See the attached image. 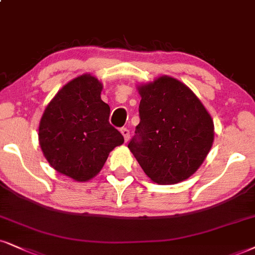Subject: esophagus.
I'll return each mask as SVG.
<instances>
[{"label":"esophagus","instance_id":"esophagus-1","mask_svg":"<svg viewBox=\"0 0 255 255\" xmlns=\"http://www.w3.org/2000/svg\"><path fill=\"white\" fill-rule=\"evenodd\" d=\"M121 132H122L123 136H124L125 142H128V138H130V130H128V128H123L122 130H121Z\"/></svg>","mask_w":255,"mask_h":255}]
</instances>
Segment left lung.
<instances>
[{
    "label": "left lung",
    "mask_w": 255,
    "mask_h": 255,
    "mask_svg": "<svg viewBox=\"0 0 255 255\" xmlns=\"http://www.w3.org/2000/svg\"><path fill=\"white\" fill-rule=\"evenodd\" d=\"M139 124L128 144L155 183L175 184L202 164L214 140V123L181 81L159 77L139 86Z\"/></svg>",
    "instance_id": "obj_1"
}]
</instances>
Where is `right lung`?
<instances>
[{"label": "right lung", "instance_id": "obj_1", "mask_svg": "<svg viewBox=\"0 0 255 255\" xmlns=\"http://www.w3.org/2000/svg\"><path fill=\"white\" fill-rule=\"evenodd\" d=\"M103 85L91 74L70 81L48 104L39 127L40 146L56 171L89 181L102 170L110 151L124 137L110 124Z\"/></svg>", "mask_w": 255, "mask_h": 255}]
</instances>
